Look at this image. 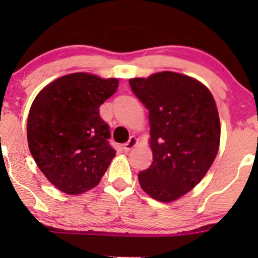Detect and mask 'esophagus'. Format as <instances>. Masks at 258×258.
Returning <instances> with one entry per match:
<instances>
[{
  "label": "esophagus",
  "mask_w": 258,
  "mask_h": 258,
  "mask_svg": "<svg viewBox=\"0 0 258 258\" xmlns=\"http://www.w3.org/2000/svg\"><path fill=\"white\" fill-rule=\"evenodd\" d=\"M136 144H137V139H136L135 136H132V137H130V139H129L128 142L123 144V150H124L125 153H126V151L132 150L133 148L136 146Z\"/></svg>",
  "instance_id": "obj_1"
}]
</instances>
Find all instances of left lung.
Returning a JSON list of instances; mask_svg holds the SVG:
<instances>
[{
    "label": "left lung",
    "mask_w": 258,
    "mask_h": 258,
    "mask_svg": "<svg viewBox=\"0 0 258 258\" xmlns=\"http://www.w3.org/2000/svg\"><path fill=\"white\" fill-rule=\"evenodd\" d=\"M130 88L149 110L153 163L139 174L154 200L172 202L199 184L216 157L220 116L209 89L174 72L130 79Z\"/></svg>",
    "instance_id": "left-lung-1"
}]
</instances>
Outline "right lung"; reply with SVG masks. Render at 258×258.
<instances>
[{
  "mask_svg": "<svg viewBox=\"0 0 258 258\" xmlns=\"http://www.w3.org/2000/svg\"><path fill=\"white\" fill-rule=\"evenodd\" d=\"M117 87V79L74 73L55 80L35 97L27 122L29 150L61 191L79 195L93 189L115 157L100 105Z\"/></svg>",
  "mask_w": 258,
  "mask_h": 258,
  "instance_id": "1",
  "label": "right lung"
}]
</instances>
